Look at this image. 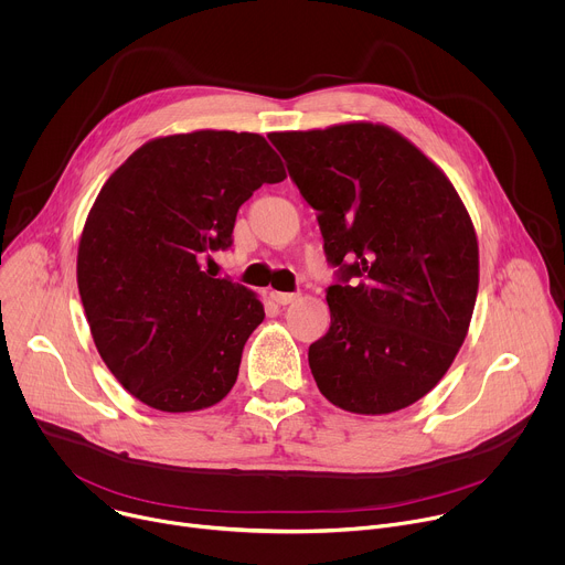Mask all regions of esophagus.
<instances>
[{
	"mask_svg": "<svg viewBox=\"0 0 565 565\" xmlns=\"http://www.w3.org/2000/svg\"><path fill=\"white\" fill-rule=\"evenodd\" d=\"M270 299L277 301L279 306H286V303L297 301V295H295V292H277V290H273V292H270Z\"/></svg>",
	"mask_w": 565,
	"mask_h": 565,
	"instance_id": "esophagus-1",
	"label": "esophagus"
}]
</instances>
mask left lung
Segmentation results:
<instances>
[{
    "instance_id": "8db88e82",
    "label": "left lung",
    "mask_w": 565,
    "mask_h": 565,
    "mask_svg": "<svg viewBox=\"0 0 565 565\" xmlns=\"http://www.w3.org/2000/svg\"><path fill=\"white\" fill-rule=\"evenodd\" d=\"M317 210L335 284L331 329L310 344L335 407L380 416L414 405L451 366L478 292V244L449 179L384 125L270 134Z\"/></svg>"
}]
</instances>
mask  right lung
Wrapping results in <instances>:
<instances>
[{"label": "right lung", "mask_w": 565, "mask_h": 565, "mask_svg": "<svg viewBox=\"0 0 565 565\" xmlns=\"http://www.w3.org/2000/svg\"><path fill=\"white\" fill-rule=\"evenodd\" d=\"M284 179L264 136L203 129L145 142L103 185L77 288L100 358L147 407L199 412L234 386L264 306L201 262L232 246L253 192Z\"/></svg>", "instance_id": "add662e5"}]
</instances>
